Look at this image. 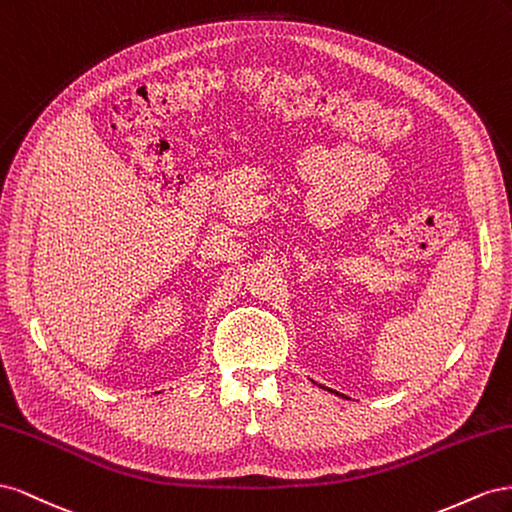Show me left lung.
<instances>
[{
	"label": "left lung",
	"instance_id": "1",
	"mask_svg": "<svg viewBox=\"0 0 512 512\" xmlns=\"http://www.w3.org/2000/svg\"><path fill=\"white\" fill-rule=\"evenodd\" d=\"M326 390H328V388H326ZM334 394H339V392H334Z\"/></svg>",
	"mask_w": 512,
	"mask_h": 512
}]
</instances>
